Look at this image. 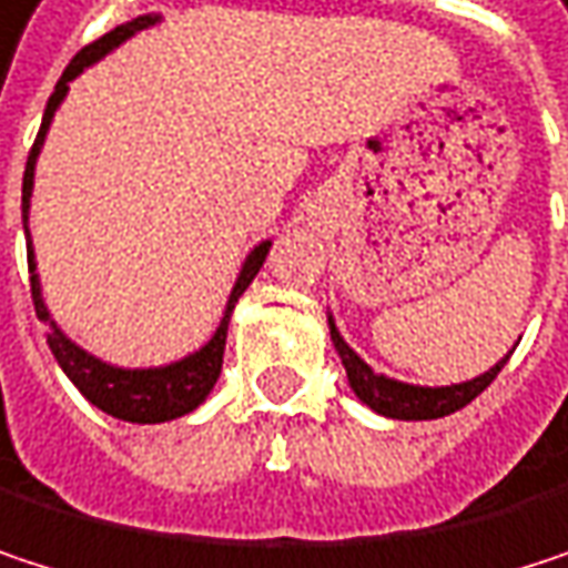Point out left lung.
<instances>
[{
  "label": "left lung",
  "mask_w": 568,
  "mask_h": 568,
  "mask_svg": "<svg viewBox=\"0 0 568 568\" xmlns=\"http://www.w3.org/2000/svg\"><path fill=\"white\" fill-rule=\"evenodd\" d=\"M331 324V341L341 354V364L347 371V381H351V390L361 397V404H367L374 414L381 417H390V420H436V417H449L456 410H463L469 400H476L493 381L496 374L506 367L509 351L496 367H489L486 374L466 381V384H449V387H414V384H404V381H394V377H384V374H374V367H367L354 351L351 344L341 337L334 317H327Z\"/></svg>",
  "instance_id": "8db88e82"
}]
</instances>
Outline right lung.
Instances as JSON below:
<instances>
[{"instance_id":"1","label":"right lung","mask_w":568,"mask_h":568,"mask_svg":"<svg viewBox=\"0 0 568 568\" xmlns=\"http://www.w3.org/2000/svg\"><path fill=\"white\" fill-rule=\"evenodd\" d=\"M161 16H139L125 26H115L112 32H105L99 42L85 45L72 62L69 69L62 72L49 105H45V115H42V129L36 135V144L29 151V161H26V174H22V221H26V247H29V284H32V304H36V317L45 324V341H49V351L55 354L59 367L65 371V377L82 390V397L89 404H95L102 414L115 417V420H125V424H164V420H178L184 414H191L197 404H204V397L214 390L217 377H221V364H224V341H227V324H231V311L237 304V297L251 287V281L257 277L267 251H271V241H261L247 261L241 264V274L231 287V297H227V307H224V317L214 331V337L174 361V364H164V367H144V371H125V367H112L99 357H92L89 351H82L75 341H69L62 334V327L52 321L45 301H42V284H39V274H36V251H32V237H29V201H32V181H36V161H39V151L45 142V132L55 119V109L62 105L65 92H69V82L75 75H82L92 62H99L102 55H109L115 45H122L125 39H132L135 32H142L148 26H154Z\"/></svg>"}]
</instances>
